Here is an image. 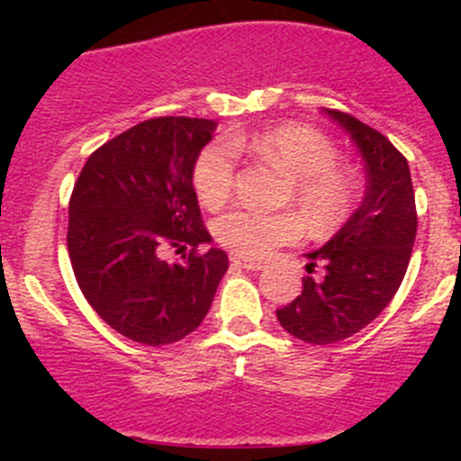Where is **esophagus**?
Segmentation results:
<instances>
[{
    "instance_id": "34e87169",
    "label": "esophagus",
    "mask_w": 461,
    "mask_h": 461,
    "mask_svg": "<svg viewBox=\"0 0 461 461\" xmlns=\"http://www.w3.org/2000/svg\"><path fill=\"white\" fill-rule=\"evenodd\" d=\"M231 263L239 265V267H243V269H249V272H258V269L265 267L260 260H254V258H248V257H239V254H231Z\"/></svg>"
}]
</instances>
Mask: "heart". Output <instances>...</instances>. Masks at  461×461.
<instances>
[{
	"mask_svg": "<svg viewBox=\"0 0 461 461\" xmlns=\"http://www.w3.org/2000/svg\"><path fill=\"white\" fill-rule=\"evenodd\" d=\"M265 158L290 176L287 201L299 203L314 230L332 231L355 212L359 201L357 178L339 165V151L323 133L308 124L290 122L265 129L252 138L231 133L218 138L194 162V187L207 207H221L231 196L239 169V149ZM213 234L225 248L243 257H265L303 234V221L294 212H260L239 207L222 213Z\"/></svg>",
	"mask_w": 461,
	"mask_h": 461,
	"instance_id": "heart-1",
	"label": "heart"
}]
</instances>
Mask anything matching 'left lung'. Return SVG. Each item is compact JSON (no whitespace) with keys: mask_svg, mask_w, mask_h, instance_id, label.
<instances>
[{"mask_svg":"<svg viewBox=\"0 0 461 461\" xmlns=\"http://www.w3.org/2000/svg\"><path fill=\"white\" fill-rule=\"evenodd\" d=\"M359 147L366 162V196L332 240L308 254L303 292L276 317L292 337L312 346L343 341L393 301L411 263L417 207L403 153L384 133L355 115L325 109ZM321 264L324 276L314 279Z\"/></svg>","mask_w":461,"mask_h":461,"instance_id":"left-lung-1","label":"left lung"}]
</instances>
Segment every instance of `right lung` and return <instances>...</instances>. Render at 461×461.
Wrapping results in <instances>:
<instances>
[{"mask_svg":"<svg viewBox=\"0 0 461 461\" xmlns=\"http://www.w3.org/2000/svg\"><path fill=\"white\" fill-rule=\"evenodd\" d=\"M213 120L165 115L88 156L68 201V258L85 299L131 341L167 346L203 323L230 260L209 243L192 174ZM190 248L176 264L167 249Z\"/></svg>","mask_w":461,"mask_h":461,"instance_id":"add662e5","label":"right lung"}]
</instances>
